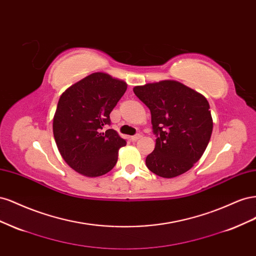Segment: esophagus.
Instances as JSON below:
<instances>
[{"label":"esophagus","mask_w":256,"mask_h":256,"mask_svg":"<svg viewBox=\"0 0 256 256\" xmlns=\"http://www.w3.org/2000/svg\"><path fill=\"white\" fill-rule=\"evenodd\" d=\"M142 138V136H141L140 134H134V136H131V141H132V142H136V141H138V138Z\"/></svg>","instance_id":"34e87169"}]
</instances>
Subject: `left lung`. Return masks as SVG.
<instances>
[{
	"label": "left lung",
	"mask_w": 256,
	"mask_h": 256,
	"mask_svg": "<svg viewBox=\"0 0 256 256\" xmlns=\"http://www.w3.org/2000/svg\"><path fill=\"white\" fill-rule=\"evenodd\" d=\"M134 92L150 109L157 138L146 166L164 178L187 172L203 156L212 136L214 124L207 99L173 80L147 83Z\"/></svg>",
	"instance_id": "8db88e82"
}]
</instances>
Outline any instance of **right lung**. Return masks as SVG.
I'll return each instance as SVG.
<instances>
[{"mask_svg":"<svg viewBox=\"0 0 256 256\" xmlns=\"http://www.w3.org/2000/svg\"><path fill=\"white\" fill-rule=\"evenodd\" d=\"M126 90V82L94 72L60 95L53 118V134L62 157L76 172L98 177L116 164L118 150L126 141L115 130L106 128Z\"/></svg>","mask_w":256,"mask_h":256,"instance_id":"add662e5","label":"right lung"}]
</instances>
